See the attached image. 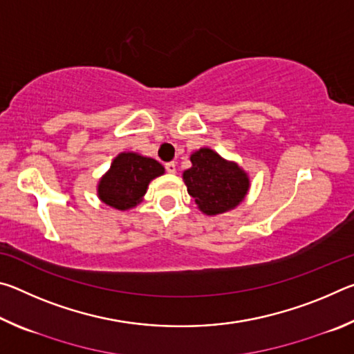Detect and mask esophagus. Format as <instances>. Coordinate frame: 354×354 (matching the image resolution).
<instances>
[{"label":"esophagus","instance_id":"obj_1","mask_svg":"<svg viewBox=\"0 0 354 354\" xmlns=\"http://www.w3.org/2000/svg\"><path fill=\"white\" fill-rule=\"evenodd\" d=\"M165 170L170 173V175H175L176 173V164L175 162H169V164H165Z\"/></svg>","mask_w":354,"mask_h":354}]
</instances>
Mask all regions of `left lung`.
<instances>
[{
  "label": "left lung",
  "mask_w": 354,
  "mask_h": 354,
  "mask_svg": "<svg viewBox=\"0 0 354 354\" xmlns=\"http://www.w3.org/2000/svg\"><path fill=\"white\" fill-rule=\"evenodd\" d=\"M190 169L183 173V181L203 214L212 217L232 211L248 195V173L234 160L203 147L190 154Z\"/></svg>",
  "instance_id": "8db88e82"
}]
</instances>
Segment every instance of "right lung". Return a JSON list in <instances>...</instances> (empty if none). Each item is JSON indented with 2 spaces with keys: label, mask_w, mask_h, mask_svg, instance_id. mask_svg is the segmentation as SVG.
Masks as SVG:
<instances>
[{
  "label": "right lung",
  "mask_w": 354,
  "mask_h": 354,
  "mask_svg": "<svg viewBox=\"0 0 354 354\" xmlns=\"http://www.w3.org/2000/svg\"><path fill=\"white\" fill-rule=\"evenodd\" d=\"M164 173L162 164L156 159L123 151L113 158L111 169L100 178L97 195L109 207L129 211L143 201L149 183Z\"/></svg>",
  "instance_id": "obj_1"
}]
</instances>
